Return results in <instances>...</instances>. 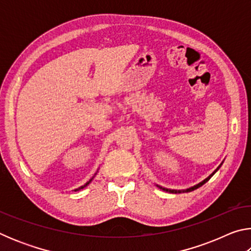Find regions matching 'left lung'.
<instances>
[{
    "label": "left lung",
    "mask_w": 251,
    "mask_h": 251,
    "mask_svg": "<svg viewBox=\"0 0 251 251\" xmlns=\"http://www.w3.org/2000/svg\"><path fill=\"white\" fill-rule=\"evenodd\" d=\"M223 165V163L219 165V166L217 167V169H216V171H214V173L211 174V175H209L208 176L206 179H203L201 182H199V184H197V185H195V186H193V187H190V188H187V189H182V190H177V189H168V188H164V187H161V186H158V185H156L157 187H159L160 189H163L164 192H168V193H172V194H180V193H189V192H192V190H195V189H197V188H199V187L201 186H202L203 184H205V182H207L208 180L210 179V178L214 176V174L218 171V169L220 168V166H222Z\"/></svg>",
    "instance_id": "left-lung-1"
}]
</instances>
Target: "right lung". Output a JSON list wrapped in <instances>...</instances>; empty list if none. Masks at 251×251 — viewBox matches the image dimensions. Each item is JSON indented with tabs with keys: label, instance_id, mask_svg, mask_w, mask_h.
<instances>
[{
	"label": "right lung",
	"instance_id": "1",
	"mask_svg": "<svg viewBox=\"0 0 251 251\" xmlns=\"http://www.w3.org/2000/svg\"><path fill=\"white\" fill-rule=\"evenodd\" d=\"M95 175H96V174H95ZM94 177H95V176H94ZM94 177H92V178H91V179H90V180H88V181H87V182H86V184H85V185H83V186H80V187H79V188H77V189H75V192H76V190H80V189H83V188H85V187H86V186H87L88 184H90V182H91V181L93 180V178H94Z\"/></svg>",
	"mask_w": 251,
	"mask_h": 251
}]
</instances>
